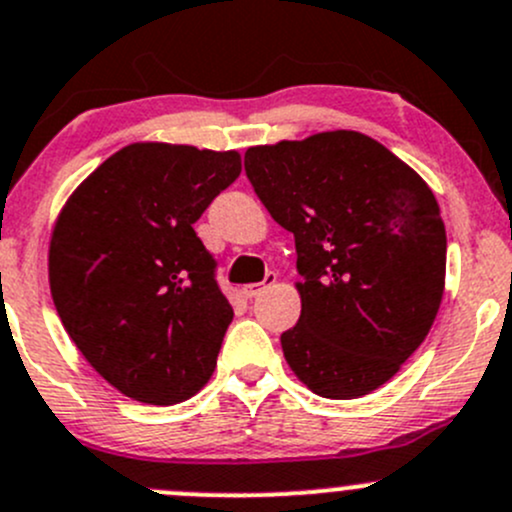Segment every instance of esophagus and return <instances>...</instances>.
Returning a JSON list of instances; mask_svg holds the SVG:
<instances>
[{
    "instance_id": "34e87169",
    "label": "esophagus",
    "mask_w": 512,
    "mask_h": 512,
    "mask_svg": "<svg viewBox=\"0 0 512 512\" xmlns=\"http://www.w3.org/2000/svg\"><path fill=\"white\" fill-rule=\"evenodd\" d=\"M274 282H277V274L267 272L262 282H257V284H245V287H242V294H245V299H255V297H260V294L265 292L267 287H272Z\"/></svg>"
}]
</instances>
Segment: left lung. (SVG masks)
<instances>
[{
  "mask_svg": "<svg viewBox=\"0 0 512 512\" xmlns=\"http://www.w3.org/2000/svg\"><path fill=\"white\" fill-rule=\"evenodd\" d=\"M257 198L297 242L304 282L289 368L316 395L353 400L400 370L444 294L446 230L417 174L360 132L245 152Z\"/></svg>",
  "mask_w": 512,
  "mask_h": 512,
  "instance_id": "obj_1",
  "label": "left lung"
}]
</instances>
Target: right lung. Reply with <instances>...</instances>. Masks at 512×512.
Returning <instances> with one entry per match:
<instances>
[{"mask_svg":"<svg viewBox=\"0 0 512 512\" xmlns=\"http://www.w3.org/2000/svg\"><path fill=\"white\" fill-rule=\"evenodd\" d=\"M240 171L238 152L129 144L58 215L53 304L85 360L132 400L176 405L213 375L233 306L193 223Z\"/></svg>","mask_w":512,"mask_h":512,"instance_id":"obj_1","label":"right lung"}]
</instances>
